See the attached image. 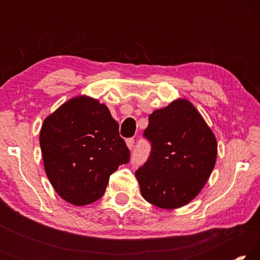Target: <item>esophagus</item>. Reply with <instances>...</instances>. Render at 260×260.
I'll return each mask as SVG.
<instances>
[{"instance_id": "obj_1", "label": "esophagus", "mask_w": 260, "mask_h": 260, "mask_svg": "<svg viewBox=\"0 0 260 260\" xmlns=\"http://www.w3.org/2000/svg\"><path fill=\"white\" fill-rule=\"evenodd\" d=\"M126 144H127V147H128L129 149H133L134 144H135V140H134L133 138L127 139V140H126Z\"/></svg>"}]
</instances>
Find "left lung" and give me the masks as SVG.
Masks as SVG:
<instances>
[{"mask_svg": "<svg viewBox=\"0 0 260 260\" xmlns=\"http://www.w3.org/2000/svg\"><path fill=\"white\" fill-rule=\"evenodd\" d=\"M143 138L151 146L135 172L143 199L178 209L199 195L217 159V140L195 107L178 100L149 116Z\"/></svg>", "mask_w": 260, "mask_h": 260, "instance_id": "left-lung-1", "label": "left lung"}]
</instances>
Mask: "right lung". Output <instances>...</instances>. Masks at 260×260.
<instances>
[{"label": "right lung", "mask_w": 260, "mask_h": 260, "mask_svg": "<svg viewBox=\"0 0 260 260\" xmlns=\"http://www.w3.org/2000/svg\"><path fill=\"white\" fill-rule=\"evenodd\" d=\"M40 147L56 192L79 206L100 200L110 175L131 159L107 105L87 96L68 101L43 121Z\"/></svg>", "instance_id": "1"}]
</instances>
